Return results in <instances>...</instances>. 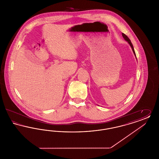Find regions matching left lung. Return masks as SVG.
Masks as SVG:
<instances>
[{
    "label": "left lung",
    "mask_w": 159,
    "mask_h": 159,
    "mask_svg": "<svg viewBox=\"0 0 159 159\" xmlns=\"http://www.w3.org/2000/svg\"><path fill=\"white\" fill-rule=\"evenodd\" d=\"M122 36H123V38H124V39L128 43L129 45L130 46V47H131V48H132V50L133 52L134 53V55H135V58H136V60H137V59H136V54H135V51H134V46L132 45V43H131L130 40V39H129L128 37L126 34H125L124 33H122Z\"/></svg>",
    "instance_id": "8db88e82"
}]
</instances>
